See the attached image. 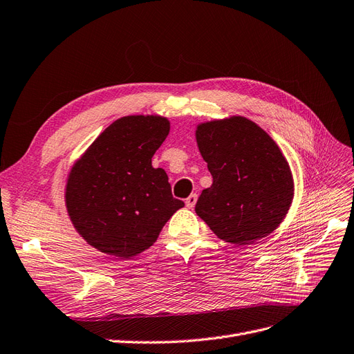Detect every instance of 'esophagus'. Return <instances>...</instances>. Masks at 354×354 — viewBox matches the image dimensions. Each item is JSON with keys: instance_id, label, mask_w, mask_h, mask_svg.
<instances>
[{"instance_id": "1", "label": "esophagus", "mask_w": 354, "mask_h": 354, "mask_svg": "<svg viewBox=\"0 0 354 354\" xmlns=\"http://www.w3.org/2000/svg\"><path fill=\"white\" fill-rule=\"evenodd\" d=\"M196 201H198V195H196V194H192V195L186 199V207H187V208H194Z\"/></svg>"}]
</instances>
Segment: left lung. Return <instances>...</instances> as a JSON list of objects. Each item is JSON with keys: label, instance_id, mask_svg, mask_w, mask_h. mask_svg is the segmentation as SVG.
<instances>
[{"label": "left lung", "instance_id": "obj_1", "mask_svg": "<svg viewBox=\"0 0 354 354\" xmlns=\"http://www.w3.org/2000/svg\"><path fill=\"white\" fill-rule=\"evenodd\" d=\"M196 140L212 185L195 211L220 239L250 245L285 218L294 181L281 149L264 130L242 116L198 127Z\"/></svg>", "mask_w": 354, "mask_h": 354}]
</instances>
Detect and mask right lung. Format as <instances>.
Listing matches in <instances>:
<instances>
[{
  "instance_id": "right-lung-1",
  "label": "right lung",
  "mask_w": 354,
  "mask_h": 354,
  "mask_svg": "<svg viewBox=\"0 0 354 354\" xmlns=\"http://www.w3.org/2000/svg\"><path fill=\"white\" fill-rule=\"evenodd\" d=\"M169 133L160 116H124L72 168L66 207L75 229L99 251L130 259L152 246L185 202L152 156Z\"/></svg>"
}]
</instances>
